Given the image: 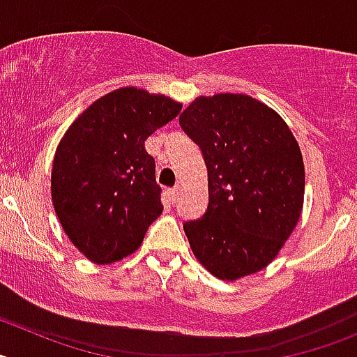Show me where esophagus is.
<instances>
[{
  "label": "esophagus",
  "instance_id": "1",
  "mask_svg": "<svg viewBox=\"0 0 357 357\" xmlns=\"http://www.w3.org/2000/svg\"><path fill=\"white\" fill-rule=\"evenodd\" d=\"M178 193H181V189H178V188H173V189H169V191H168V195H169V200H172V202H176V200H178Z\"/></svg>",
  "mask_w": 357,
  "mask_h": 357
}]
</instances>
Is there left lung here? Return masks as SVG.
<instances>
[{
    "mask_svg": "<svg viewBox=\"0 0 357 357\" xmlns=\"http://www.w3.org/2000/svg\"><path fill=\"white\" fill-rule=\"evenodd\" d=\"M178 121L207 166L209 206L184 223L195 257L222 280L259 272L302 214L305 172L295 135L275 110L247 94L198 96Z\"/></svg>",
    "mask_w": 357,
    "mask_h": 357,
    "instance_id": "1",
    "label": "left lung"
}]
</instances>
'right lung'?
Listing matches in <instances>:
<instances>
[{"instance_id": "1", "label": "right lung", "mask_w": 357, "mask_h": 357, "mask_svg": "<svg viewBox=\"0 0 357 357\" xmlns=\"http://www.w3.org/2000/svg\"><path fill=\"white\" fill-rule=\"evenodd\" d=\"M181 109L164 94L121 87L98 98L66 130L53 159L52 200L64 232L91 263L134 254L162 213L144 141Z\"/></svg>"}]
</instances>
